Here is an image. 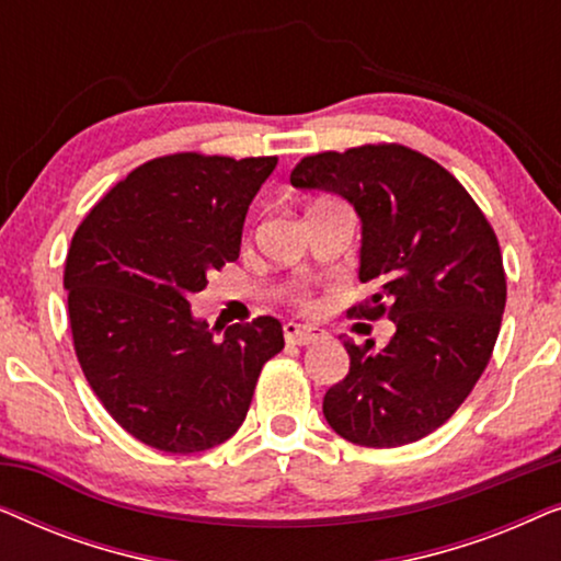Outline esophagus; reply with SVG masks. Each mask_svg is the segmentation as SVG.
<instances>
[{"mask_svg":"<svg viewBox=\"0 0 561 561\" xmlns=\"http://www.w3.org/2000/svg\"><path fill=\"white\" fill-rule=\"evenodd\" d=\"M283 336H286L288 344H298V347H304V344H317L321 340H327V332L319 327H306V324H296V321H288V324H283Z\"/></svg>","mask_w":561,"mask_h":561,"instance_id":"34e87169","label":"esophagus"}]
</instances>
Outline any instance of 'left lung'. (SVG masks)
Segmentation results:
<instances>
[{"instance_id":"left-lung-1","label":"left lung","mask_w":561,"mask_h":561,"mask_svg":"<svg viewBox=\"0 0 561 561\" xmlns=\"http://www.w3.org/2000/svg\"><path fill=\"white\" fill-rule=\"evenodd\" d=\"M294 188L327 191L363 225L359 306L396 334L382 350L342 340L347 378L324 396V419L359 447H401L455 413L493 355L505 309L497 237L455 175L403 145H363L304 158Z\"/></svg>"}]
</instances>
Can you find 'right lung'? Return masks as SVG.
<instances>
[{
    "instance_id": "add662e5",
    "label": "right lung",
    "mask_w": 561,
    "mask_h": 561,
    "mask_svg": "<svg viewBox=\"0 0 561 561\" xmlns=\"http://www.w3.org/2000/svg\"><path fill=\"white\" fill-rule=\"evenodd\" d=\"M275 163L156 158L76 229L64 275L76 357L112 419L148 447L194 455L227 442L283 350L278 319L232 324L217 340L188 304L240 257L244 217Z\"/></svg>"
}]
</instances>
